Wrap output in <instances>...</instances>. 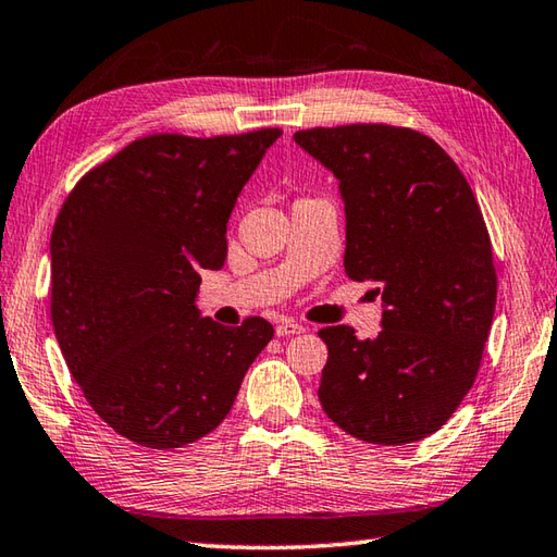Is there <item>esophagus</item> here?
<instances>
[{
  "instance_id": "34e87169",
  "label": "esophagus",
  "mask_w": 557,
  "mask_h": 557,
  "mask_svg": "<svg viewBox=\"0 0 557 557\" xmlns=\"http://www.w3.org/2000/svg\"><path fill=\"white\" fill-rule=\"evenodd\" d=\"M300 332H306V327H302V324H298V322H293V320H283V322L276 324L278 337H290V334H300Z\"/></svg>"
}]
</instances>
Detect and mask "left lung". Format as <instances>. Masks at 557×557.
<instances>
[{
	"instance_id": "8db88e82",
	"label": "left lung",
	"mask_w": 557,
	"mask_h": 557,
	"mask_svg": "<svg viewBox=\"0 0 557 557\" xmlns=\"http://www.w3.org/2000/svg\"><path fill=\"white\" fill-rule=\"evenodd\" d=\"M339 180L344 269L373 281L383 330L356 339L324 327L318 397L334 424L366 444L403 446L442 429L480 371L495 318L497 271L473 188L429 135L349 123L293 135Z\"/></svg>"
}]
</instances>
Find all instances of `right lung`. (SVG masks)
<instances>
[{
    "mask_svg": "<svg viewBox=\"0 0 557 557\" xmlns=\"http://www.w3.org/2000/svg\"><path fill=\"white\" fill-rule=\"evenodd\" d=\"M281 128L133 140L72 188L50 235V318L84 397L115 434L182 448L223 422L264 318L223 327L196 310L223 269L227 220Z\"/></svg>",
    "mask_w": 557,
    "mask_h": 557,
    "instance_id": "1",
    "label": "right lung"
}]
</instances>
